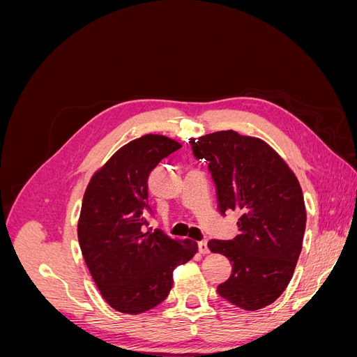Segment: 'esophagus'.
<instances>
[{"mask_svg": "<svg viewBox=\"0 0 357 357\" xmlns=\"http://www.w3.org/2000/svg\"><path fill=\"white\" fill-rule=\"evenodd\" d=\"M198 248H199V252H201V255H208L210 253V248H208V244H207V241H199L198 243Z\"/></svg>", "mask_w": 357, "mask_h": 357, "instance_id": "34e87169", "label": "esophagus"}]
</instances>
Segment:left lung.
<instances>
[{"label":"left lung","mask_w":357,"mask_h":357,"mask_svg":"<svg viewBox=\"0 0 357 357\" xmlns=\"http://www.w3.org/2000/svg\"><path fill=\"white\" fill-rule=\"evenodd\" d=\"M193 156L208 164L220 214L238 211L234 240L208 241L232 264L219 295L247 311L261 310L283 294L294 275L305 232L299 181L265 142L220 131L190 138Z\"/></svg>","instance_id":"8db88e82"}]
</instances>
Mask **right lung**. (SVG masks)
Masks as SVG:
<instances>
[{
    "instance_id": "obj_1",
    "label": "right lung",
    "mask_w": 357,
    "mask_h": 357,
    "mask_svg": "<svg viewBox=\"0 0 357 357\" xmlns=\"http://www.w3.org/2000/svg\"><path fill=\"white\" fill-rule=\"evenodd\" d=\"M181 146L149 134L128 143L107 160L86 188L77 225L84 262L102 298L125 314L159 305L172 287V271L197 253L195 241L171 240L147 231V180L159 162Z\"/></svg>"
}]
</instances>
